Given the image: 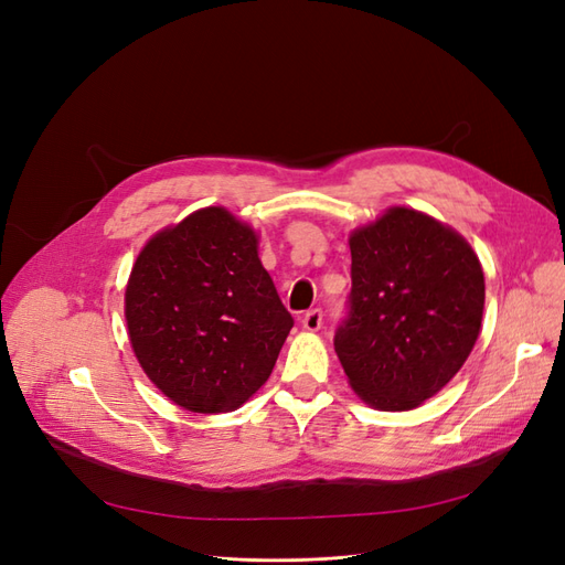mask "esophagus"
Listing matches in <instances>:
<instances>
[{
	"mask_svg": "<svg viewBox=\"0 0 565 565\" xmlns=\"http://www.w3.org/2000/svg\"><path fill=\"white\" fill-rule=\"evenodd\" d=\"M301 324H303L306 331H318L322 327V308L308 310L303 318H301Z\"/></svg>",
	"mask_w": 565,
	"mask_h": 565,
	"instance_id": "34e87169",
	"label": "esophagus"
}]
</instances>
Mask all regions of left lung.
I'll use <instances>...</instances> for the list:
<instances>
[{
  "instance_id": "1",
  "label": "left lung",
  "mask_w": 565,
  "mask_h": 565,
  "mask_svg": "<svg viewBox=\"0 0 565 565\" xmlns=\"http://www.w3.org/2000/svg\"><path fill=\"white\" fill-rule=\"evenodd\" d=\"M352 289L333 348L352 390L377 411H413L452 380L476 345L484 274L443 222L390 209L350 236Z\"/></svg>"
}]
</instances>
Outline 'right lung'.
<instances>
[{"label": "right lung", "instance_id": "add662e5", "mask_svg": "<svg viewBox=\"0 0 565 565\" xmlns=\"http://www.w3.org/2000/svg\"><path fill=\"white\" fill-rule=\"evenodd\" d=\"M125 318L154 387L204 415L250 398L295 327L257 257V234L220 206L146 243L127 282Z\"/></svg>", "mask_w": 565, "mask_h": 565}]
</instances>
